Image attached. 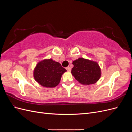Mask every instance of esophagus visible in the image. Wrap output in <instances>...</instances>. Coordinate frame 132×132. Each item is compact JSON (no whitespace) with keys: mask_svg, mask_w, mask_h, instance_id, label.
<instances>
[{"mask_svg":"<svg viewBox=\"0 0 132 132\" xmlns=\"http://www.w3.org/2000/svg\"><path fill=\"white\" fill-rule=\"evenodd\" d=\"M66 69L68 71H71V68H70V67H67L66 68Z\"/></svg>","mask_w":132,"mask_h":132,"instance_id":"obj_1","label":"esophagus"}]
</instances>
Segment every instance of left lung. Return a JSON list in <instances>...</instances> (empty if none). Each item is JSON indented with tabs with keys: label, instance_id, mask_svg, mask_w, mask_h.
<instances>
[{
	"label": "left lung",
	"instance_id": "obj_1",
	"mask_svg": "<svg viewBox=\"0 0 132 132\" xmlns=\"http://www.w3.org/2000/svg\"><path fill=\"white\" fill-rule=\"evenodd\" d=\"M72 64L74 67L71 73L81 84H94L101 77V68L96 62L79 58L74 61Z\"/></svg>",
	"mask_w": 132,
	"mask_h": 132
}]
</instances>
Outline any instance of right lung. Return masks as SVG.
Instances as JSON below:
<instances>
[{
	"mask_svg": "<svg viewBox=\"0 0 132 132\" xmlns=\"http://www.w3.org/2000/svg\"><path fill=\"white\" fill-rule=\"evenodd\" d=\"M67 71L59 63L52 59L38 62L35 68L34 77L39 85L45 87H54L61 81L62 75Z\"/></svg>",
	"mask_w": 132,
	"mask_h": 132,
	"instance_id": "1",
	"label": "right lung"
}]
</instances>
